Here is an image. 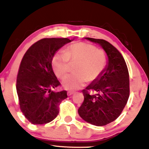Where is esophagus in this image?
Listing matches in <instances>:
<instances>
[{
    "mask_svg": "<svg viewBox=\"0 0 149 149\" xmlns=\"http://www.w3.org/2000/svg\"><path fill=\"white\" fill-rule=\"evenodd\" d=\"M73 93H73V92L68 91V92H67V95H68V96H71V95H72Z\"/></svg>",
    "mask_w": 149,
    "mask_h": 149,
    "instance_id": "1",
    "label": "esophagus"
}]
</instances>
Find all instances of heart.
<instances>
[{
  "instance_id": "1",
  "label": "heart",
  "mask_w": 149,
  "mask_h": 149,
  "mask_svg": "<svg viewBox=\"0 0 149 149\" xmlns=\"http://www.w3.org/2000/svg\"><path fill=\"white\" fill-rule=\"evenodd\" d=\"M78 63L74 74L67 77L63 85L67 89L82 88L88 81L95 80L106 68L108 56L102 49L85 42L71 45L64 52H58L52 59V67L58 78L63 79L69 71V63Z\"/></svg>"
}]
</instances>
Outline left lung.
<instances>
[{
	"mask_svg": "<svg viewBox=\"0 0 149 149\" xmlns=\"http://www.w3.org/2000/svg\"><path fill=\"white\" fill-rule=\"evenodd\" d=\"M84 38L101 47L107 54L108 63L100 76L82 90L84 99L78 113L88 123L104 126L116 120L127 104L129 71L121 54L111 43L102 39Z\"/></svg>",
	"mask_w": 149,
	"mask_h": 149,
	"instance_id": "8db88e82",
	"label": "left lung"
}]
</instances>
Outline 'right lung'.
<instances>
[{
    "instance_id": "1",
    "label": "right lung",
    "mask_w": 149,
    "mask_h": 149,
    "mask_svg": "<svg viewBox=\"0 0 149 149\" xmlns=\"http://www.w3.org/2000/svg\"><path fill=\"white\" fill-rule=\"evenodd\" d=\"M74 40L43 38L29 48L20 63L16 80L20 108L33 125H43L57 117L58 106L67 97V91H55L60 82L52 62L56 52Z\"/></svg>"
}]
</instances>
